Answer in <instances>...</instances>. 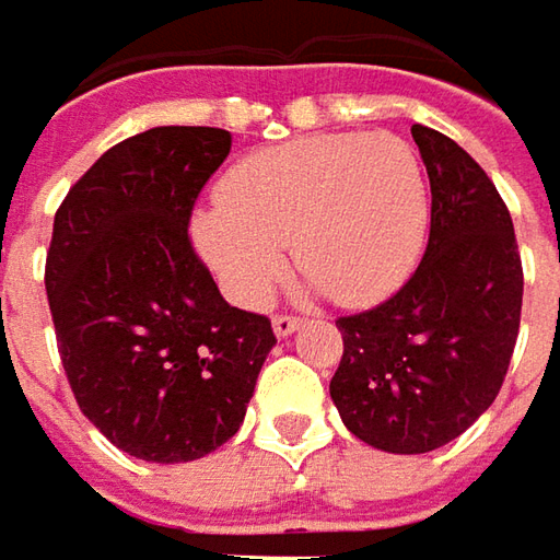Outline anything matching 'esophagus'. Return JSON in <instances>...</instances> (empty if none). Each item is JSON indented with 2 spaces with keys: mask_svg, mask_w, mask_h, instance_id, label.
<instances>
[{
  "mask_svg": "<svg viewBox=\"0 0 560 560\" xmlns=\"http://www.w3.org/2000/svg\"><path fill=\"white\" fill-rule=\"evenodd\" d=\"M302 324V317H292V314H277L273 317V332L277 336H289V332H295Z\"/></svg>",
  "mask_w": 560,
  "mask_h": 560,
  "instance_id": "34e87169",
  "label": "esophagus"
}]
</instances>
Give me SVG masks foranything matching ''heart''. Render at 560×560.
Segmentation results:
<instances>
[{
    "instance_id": "heart-1",
    "label": "heart",
    "mask_w": 560,
    "mask_h": 560,
    "mask_svg": "<svg viewBox=\"0 0 560 560\" xmlns=\"http://www.w3.org/2000/svg\"><path fill=\"white\" fill-rule=\"evenodd\" d=\"M429 234V190L416 150L388 131L307 135L243 156L194 240L224 292L261 307L287 253L341 307L382 302L416 268Z\"/></svg>"
}]
</instances>
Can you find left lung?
<instances>
[{"instance_id":"obj_1","label":"left lung","mask_w":560,"mask_h":560,"mask_svg":"<svg viewBox=\"0 0 560 560\" xmlns=\"http://www.w3.org/2000/svg\"><path fill=\"white\" fill-rule=\"evenodd\" d=\"M431 184L419 268L392 299L339 317L329 382L341 422L385 453H429L459 438L509 373L524 268L497 184L453 138L412 126Z\"/></svg>"}]
</instances>
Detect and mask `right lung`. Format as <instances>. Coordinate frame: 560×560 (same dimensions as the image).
<instances>
[{
	"label": "right lung",
	"instance_id": "obj_1",
	"mask_svg": "<svg viewBox=\"0 0 560 560\" xmlns=\"http://www.w3.org/2000/svg\"><path fill=\"white\" fill-rule=\"evenodd\" d=\"M231 131L160 126L119 141L55 212L45 292L82 416L148 463H190L231 441L277 336L221 299L190 215Z\"/></svg>",
	"mask_w": 560,
	"mask_h": 560
}]
</instances>
